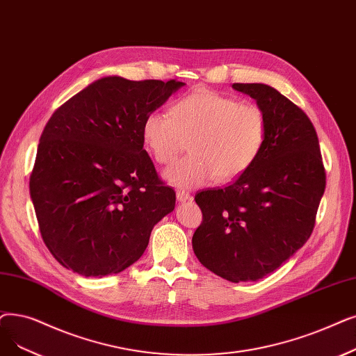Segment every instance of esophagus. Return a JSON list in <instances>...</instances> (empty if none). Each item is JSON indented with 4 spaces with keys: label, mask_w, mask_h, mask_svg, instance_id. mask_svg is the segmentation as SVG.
I'll return each instance as SVG.
<instances>
[{
    "label": "esophagus",
    "mask_w": 356,
    "mask_h": 356,
    "mask_svg": "<svg viewBox=\"0 0 356 356\" xmlns=\"http://www.w3.org/2000/svg\"><path fill=\"white\" fill-rule=\"evenodd\" d=\"M176 197H177L179 202H186V200H191V199H192L191 193L186 192V191H183V189H177V191H176Z\"/></svg>",
    "instance_id": "34e87169"
}]
</instances>
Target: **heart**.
Instances as JSON below:
<instances>
[{"instance_id":"1","label":"heart","mask_w":356,"mask_h":356,"mask_svg":"<svg viewBox=\"0 0 356 356\" xmlns=\"http://www.w3.org/2000/svg\"><path fill=\"white\" fill-rule=\"evenodd\" d=\"M268 123L254 103L238 102L211 90H196L179 99L170 113L154 111L143 122V141L157 163L173 161L188 147L191 156L164 170L176 188H196L241 176L259 157Z\"/></svg>"}]
</instances>
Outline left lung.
I'll return each mask as SVG.
<instances>
[{
  "label": "left lung",
  "mask_w": 356,
  "mask_h": 356,
  "mask_svg": "<svg viewBox=\"0 0 356 356\" xmlns=\"http://www.w3.org/2000/svg\"><path fill=\"white\" fill-rule=\"evenodd\" d=\"M256 100L268 123L264 149L229 186L199 192L204 220L192 237L196 257L229 282L276 270L312 236L326 188L312 120L270 86L233 84Z\"/></svg>",
  "instance_id": "8db88e82"
}]
</instances>
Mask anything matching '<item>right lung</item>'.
<instances>
[{"label":"right lung","mask_w":356,"mask_h":356,"mask_svg":"<svg viewBox=\"0 0 356 356\" xmlns=\"http://www.w3.org/2000/svg\"><path fill=\"white\" fill-rule=\"evenodd\" d=\"M184 83L103 76L76 92L42 132L30 197L60 265L88 276L129 268L176 205L144 149L145 116Z\"/></svg>","instance_id":"1"}]
</instances>
